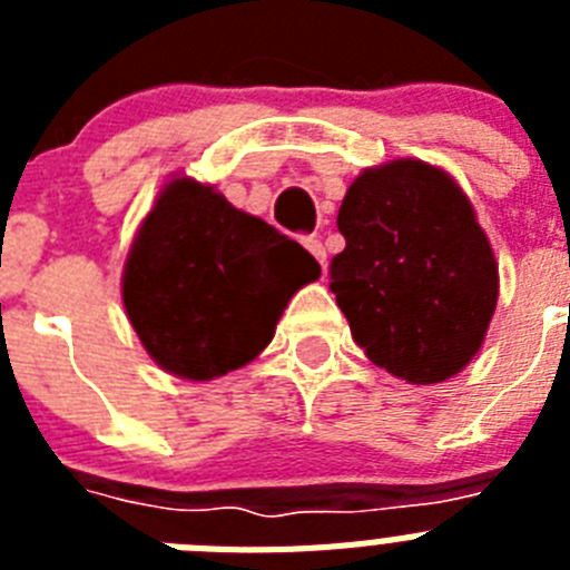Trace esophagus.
I'll return each instance as SVG.
<instances>
[{
    "instance_id": "1",
    "label": "esophagus",
    "mask_w": 570,
    "mask_h": 570,
    "mask_svg": "<svg viewBox=\"0 0 570 570\" xmlns=\"http://www.w3.org/2000/svg\"><path fill=\"white\" fill-rule=\"evenodd\" d=\"M302 245H305V248L311 250V254H314V259L320 262V265H325V248H322V242L316 239V236H305V239H302Z\"/></svg>"
}]
</instances>
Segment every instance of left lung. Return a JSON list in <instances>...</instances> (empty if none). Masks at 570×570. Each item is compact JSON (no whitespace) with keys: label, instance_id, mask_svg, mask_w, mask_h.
Wrapping results in <instances>:
<instances>
[{"label":"left lung","instance_id":"left-lung-1","mask_svg":"<svg viewBox=\"0 0 570 570\" xmlns=\"http://www.w3.org/2000/svg\"><path fill=\"white\" fill-rule=\"evenodd\" d=\"M336 225L345 250L331 262V291L367 360L414 385L460 374L500 294L491 242L460 185L422 159L365 168Z\"/></svg>","mask_w":570,"mask_h":570}]
</instances>
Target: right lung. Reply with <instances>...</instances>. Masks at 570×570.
Listing matches in <instances>:
<instances>
[{"instance_id":"add662e5","label":"right lung","mask_w":570,"mask_h":570,"mask_svg":"<svg viewBox=\"0 0 570 570\" xmlns=\"http://www.w3.org/2000/svg\"><path fill=\"white\" fill-rule=\"evenodd\" d=\"M320 262L214 185L176 176L142 219L122 271L125 314L156 365L208 382L274 340L291 296Z\"/></svg>"}]
</instances>
